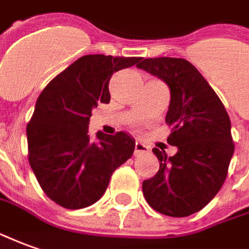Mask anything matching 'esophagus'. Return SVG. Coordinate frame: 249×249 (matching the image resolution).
<instances>
[{"label":"esophagus","mask_w":249,"mask_h":249,"mask_svg":"<svg viewBox=\"0 0 249 249\" xmlns=\"http://www.w3.org/2000/svg\"><path fill=\"white\" fill-rule=\"evenodd\" d=\"M149 148L145 145V144H142V142H136V144H135V155L147 154Z\"/></svg>","instance_id":"esophagus-1"}]
</instances>
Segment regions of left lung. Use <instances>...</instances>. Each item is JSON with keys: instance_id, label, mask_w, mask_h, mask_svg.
Instances as JSON below:
<instances>
[{"instance_id": "8db88e82", "label": "left lung", "mask_w": 249, "mask_h": 249, "mask_svg": "<svg viewBox=\"0 0 249 249\" xmlns=\"http://www.w3.org/2000/svg\"><path fill=\"white\" fill-rule=\"evenodd\" d=\"M137 67L170 89L166 123L173 132L167 142L178 148L174 156L152 149L159 159V171L142 182V194L161 214L197 213L214 198L227 178L234 151L229 116L214 90L186 59L149 58Z\"/></svg>"}]
</instances>
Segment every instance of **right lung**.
<instances>
[{
    "mask_svg": "<svg viewBox=\"0 0 249 249\" xmlns=\"http://www.w3.org/2000/svg\"><path fill=\"white\" fill-rule=\"evenodd\" d=\"M142 58L86 55L55 76L41 91L27 126L28 159L39 185L66 209H83L100 199L114 170L129 159L135 139L126 132L89 135L91 110L109 104L113 72Z\"/></svg>",
    "mask_w": 249,
    "mask_h": 249,
    "instance_id": "1",
    "label": "right lung"
}]
</instances>
